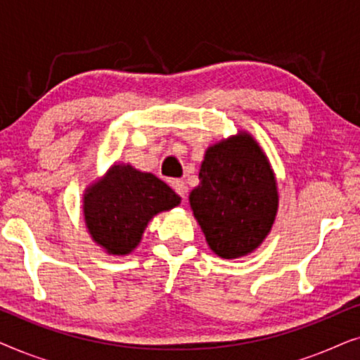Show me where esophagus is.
Listing matches in <instances>:
<instances>
[{
  "label": "esophagus",
  "instance_id": "esophagus-1",
  "mask_svg": "<svg viewBox=\"0 0 360 360\" xmlns=\"http://www.w3.org/2000/svg\"><path fill=\"white\" fill-rule=\"evenodd\" d=\"M172 188H174L176 193H179L181 198L185 200V196H186V185H185L184 180H174V181H172Z\"/></svg>",
  "mask_w": 360,
  "mask_h": 360
}]
</instances>
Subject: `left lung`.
<instances>
[{"label": "left lung", "instance_id": "left-lung-1", "mask_svg": "<svg viewBox=\"0 0 360 360\" xmlns=\"http://www.w3.org/2000/svg\"><path fill=\"white\" fill-rule=\"evenodd\" d=\"M190 208L210 249L221 259L254 252L272 231L278 188L270 162L248 131L211 144L200 167Z\"/></svg>", "mask_w": 360, "mask_h": 360}]
</instances>
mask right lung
Masks as SVG:
<instances>
[{"mask_svg": "<svg viewBox=\"0 0 360 360\" xmlns=\"http://www.w3.org/2000/svg\"><path fill=\"white\" fill-rule=\"evenodd\" d=\"M180 205V196L129 164H116L83 191V219L93 243L110 255H129L149 221Z\"/></svg>", "mask_w": 360, "mask_h": 360, "instance_id": "add662e5", "label": "right lung"}]
</instances>
